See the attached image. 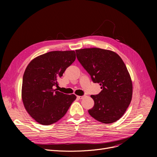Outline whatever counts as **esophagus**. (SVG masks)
<instances>
[{
	"instance_id": "esophagus-1",
	"label": "esophagus",
	"mask_w": 157,
	"mask_h": 157,
	"mask_svg": "<svg viewBox=\"0 0 157 157\" xmlns=\"http://www.w3.org/2000/svg\"><path fill=\"white\" fill-rule=\"evenodd\" d=\"M84 97H85L84 95L83 96H77V98H79V99H82V98H83Z\"/></svg>"
}]
</instances>
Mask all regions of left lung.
<instances>
[{
	"label": "left lung",
	"mask_w": 157,
	"mask_h": 157,
	"mask_svg": "<svg viewBox=\"0 0 157 157\" xmlns=\"http://www.w3.org/2000/svg\"><path fill=\"white\" fill-rule=\"evenodd\" d=\"M81 65L99 83L101 92L92 95L93 108L88 110L94 119L106 124L118 120L126 111L132 96V83L125 64L112 51L101 48L76 50Z\"/></svg>",
	"instance_id": "1"
}]
</instances>
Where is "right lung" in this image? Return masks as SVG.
I'll return each instance as SVG.
<instances>
[{
    "instance_id": "right-lung-1",
    "label": "right lung",
    "mask_w": 157,
    "mask_h": 157,
    "mask_svg": "<svg viewBox=\"0 0 157 157\" xmlns=\"http://www.w3.org/2000/svg\"><path fill=\"white\" fill-rule=\"evenodd\" d=\"M76 59L74 51H54L33 59L25 71L21 97L25 108L40 124L49 125L61 119L76 100L74 94L57 91V80Z\"/></svg>"
}]
</instances>
